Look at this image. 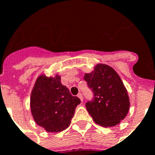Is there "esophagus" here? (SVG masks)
Returning a JSON list of instances; mask_svg holds the SVG:
<instances>
[{"mask_svg":"<svg viewBox=\"0 0 155 155\" xmlns=\"http://www.w3.org/2000/svg\"><path fill=\"white\" fill-rule=\"evenodd\" d=\"M77 97H79V98H80V100H81V102H83V96H82V94H81V93H79V94H78Z\"/></svg>","mask_w":155,"mask_h":155,"instance_id":"esophagus-1","label":"esophagus"}]
</instances>
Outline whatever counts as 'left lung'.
Listing matches in <instances>:
<instances>
[{"instance_id": "1", "label": "left lung", "mask_w": 155, "mask_h": 155, "mask_svg": "<svg viewBox=\"0 0 155 155\" xmlns=\"http://www.w3.org/2000/svg\"><path fill=\"white\" fill-rule=\"evenodd\" d=\"M84 80L94 95L86 104L94 121L105 128L120 124L129 111L130 99L117 72L106 64H97Z\"/></svg>"}]
</instances>
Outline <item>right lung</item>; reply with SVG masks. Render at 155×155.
Listing matches in <instances>:
<instances>
[{
  "label": "right lung",
  "mask_w": 155,
  "mask_h": 155,
  "mask_svg": "<svg viewBox=\"0 0 155 155\" xmlns=\"http://www.w3.org/2000/svg\"><path fill=\"white\" fill-rule=\"evenodd\" d=\"M80 99L71 96L61 84V76L41 74L31 91L30 107L34 120L47 132H60L68 128Z\"/></svg>",
  "instance_id": "1"
}]
</instances>
